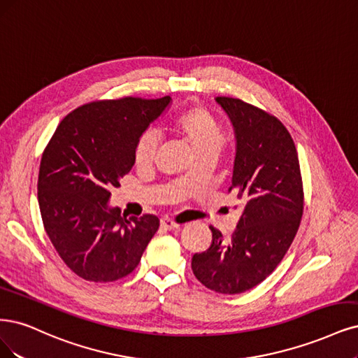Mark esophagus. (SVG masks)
I'll list each match as a JSON object with an SVG mask.
<instances>
[{
    "mask_svg": "<svg viewBox=\"0 0 358 358\" xmlns=\"http://www.w3.org/2000/svg\"><path fill=\"white\" fill-rule=\"evenodd\" d=\"M162 227L164 228V229H167V231H175V229H178L180 225L179 224H176L175 220H171V219H162Z\"/></svg>",
    "mask_w": 358,
    "mask_h": 358,
    "instance_id": "1",
    "label": "esophagus"
}]
</instances>
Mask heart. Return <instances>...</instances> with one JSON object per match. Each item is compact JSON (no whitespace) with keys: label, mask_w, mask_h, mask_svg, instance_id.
<instances>
[{"label":"heart","mask_w":358,"mask_h":358,"mask_svg":"<svg viewBox=\"0 0 358 358\" xmlns=\"http://www.w3.org/2000/svg\"><path fill=\"white\" fill-rule=\"evenodd\" d=\"M173 130L189 145L194 157L208 152L219 154L225 143V133L219 121L201 106H194L180 113L173 121ZM158 146V133L155 130L143 131L134 146L136 164L142 167L151 166Z\"/></svg>","instance_id":"1"}]
</instances>
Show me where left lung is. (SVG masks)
Masks as SVG:
<instances>
[{"label": "left lung", "mask_w": 358, "mask_h": 358, "mask_svg": "<svg viewBox=\"0 0 358 358\" xmlns=\"http://www.w3.org/2000/svg\"><path fill=\"white\" fill-rule=\"evenodd\" d=\"M215 101L228 115L236 138L229 191L241 200V215L229 238L210 227V248L192 256L191 268L207 289L237 294L264 281L285 257L301 224L303 189L296 146L287 129L240 99Z\"/></svg>", "instance_id": "left-lung-1"}]
</instances>
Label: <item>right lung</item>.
<instances>
[{
    "mask_svg": "<svg viewBox=\"0 0 358 358\" xmlns=\"http://www.w3.org/2000/svg\"><path fill=\"white\" fill-rule=\"evenodd\" d=\"M170 103L166 96L83 105L48 142L38 175L40 212L56 252L78 277L109 282L129 275L157 232V216L127 217L109 204V191L134 166L141 134Z\"/></svg>",
    "mask_w": 358,
    "mask_h": 358,
    "instance_id": "right-lung-1",
    "label": "right lung"
}]
</instances>
